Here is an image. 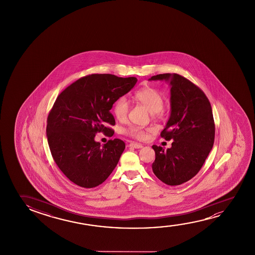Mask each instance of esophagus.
<instances>
[{
	"label": "esophagus",
	"mask_w": 255,
	"mask_h": 255,
	"mask_svg": "<svg viewBox=\"0 0 255 255\" xmlns=\"http://www.w3.org/2000/svg\"><path fill=\"white\" fill-rule=\"evenodd\" d=\"M129 146L133 147V148H135V149H141V148L143 147V145H142L141 143L131 142V143H129Z\"/></svg>",
	"instance_id": "obj_1"
}]
</instances>
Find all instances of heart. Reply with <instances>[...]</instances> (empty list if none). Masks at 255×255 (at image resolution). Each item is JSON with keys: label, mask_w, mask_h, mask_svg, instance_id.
Segmentation results:
<instances>
[{"label": "heart", "mask_w": 255, "mask_h": 255, "mask_svg": "<svg viewBox=\"0 0 255 255\" xmlns=\"http://www.w3.org/2000/svg\"><path fill=\"white\" fill-rule=\"evenodd\" d=\"M134 99L137 103L143 105L153 115L157 114L164 108V98L160 94V92L154 88L144 87L136 91L134 95ZM128 109L129 107L126 99L121 98L114 103L112 111L116 119L121 121L126 119L128 113ZM125 133L128 136L140 140L144 139L147 136L146 130L138 126H129V128L125 129Z\"/></svg>", "instance_id": "obj_1"}]
</instances>
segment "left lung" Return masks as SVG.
<instances>
[{"instance_id": "1", "label": "left lung", "mask_w": 255, "mask_h": 255, "mask_svg": "<svg viewBox=\"0 0 255 255\" xmlns=\"http://www.w3.org/2000/svg\"><path fill=\"white\" fill-rule=\"evenodd\" d=\"M149 80L170 83L171 115L160 136L173 140L166 150L152 145V171L166 185H181L199 172L213 148L215 125L211 104L202 90L178 74H159Z\"/></svg>"}]
</instances>
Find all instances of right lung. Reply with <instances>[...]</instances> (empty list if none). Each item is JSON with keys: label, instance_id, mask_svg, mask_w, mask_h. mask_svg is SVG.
<instances>
[{"label": "right lung", "instance_id": "add662e5", "mask_svg": "<svg viewBox=\"0 0 255 255\" xmlns=\"http://www.w3.org/2000/svg\"><path fill=\"white\" fill-rule=\"evenodd\" d=\"M136 77L91 74L74 82L56 98L47 119V138L53 159L74 184L93 188L105 182L126 148L123 140L103 146L98 132L112 136V105L136 84Z\"/></svg>", "mask_w": 255, "mask_h": 255}]
</instances>
